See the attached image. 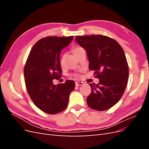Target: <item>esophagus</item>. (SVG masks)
Listing matches in <instances>:
<instances>
[{
  "label": "esophagus",
  "mask_w": 149,
  "mask_h": 149,
  "mask_svg": "<svg viewBox=\"0 0 149 149\" xmlns=\"http://www.w3.org/2000/svg\"><path fill=\"white\" fill-rule=\"evenodd\" d=\"M75 84H76V86H78L83 85V84H84V83H83V82H76Z\"/></svg>",
  "instance_id": "1"
}]
</instances>
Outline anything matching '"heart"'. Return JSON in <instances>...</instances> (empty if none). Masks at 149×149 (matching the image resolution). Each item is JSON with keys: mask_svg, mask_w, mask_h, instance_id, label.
I'll return each mask as SVG.
<instances>
[{"mask_svg": "<svg viewBox=\"0 0 149 149\" xmlns=\"http://www.w3.org/2000/svg\"><path fill=\"white\" fill-rule=\"evenodd\" d=\"M82 50H83V49L82 48H81V47H76V48H74L73 49V52L74 55H76V54L78 53L79 52L82 51ZM63 60H64V56H63L62 58H61V63H62L63 61Z\"/></svg>", "mask_w": 149, "mask_h": 149, "instance_id": "1", "label": "heart"}]
</instances>
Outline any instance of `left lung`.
<instances>
[{"label": "left lung", "mask_w": 149, "mask_h": 149, "mask_svg": "<svg viewBox=\"0 0 149 149\" xmlns=\"http://www.w3.org/2000/svg\"><path fill=\"white\" fill-rule=\"evenodd\" d=\"M75 40L86 52L89 69L100 79L97 84H89L88 105L97 111L109 109L120 100L127 84L129 67L123 49L116 40L101 35L76 36Z\"/></svg>", "instance_id": "8db88e82"}]
</instances>
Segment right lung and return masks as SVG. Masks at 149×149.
Wrapping results in <instances>:
<instances>
[{"label": "right lung", "instance_id": "add662e5", "mask_svg": "<svg viewBox=\"0 0 149 149\" xmlns=\"http://www.w3.org/2000/svg\"><path fill=\"white\" fill-rule=\"evenodd\" d=\"M68 37H48L40 40L31 48L24 68L26 90L31 100L40 110L55 114L65 110L75 83L67 80L55 85L54 79L61 75L60 55L72 42Z\"/></svg>", "mask_w": 149, "mask_h": 149}]
</instances>
